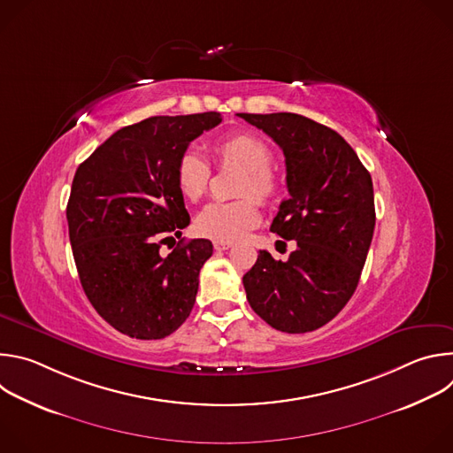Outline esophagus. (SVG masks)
<instances>
[{
  "label": "esophagus",
  "mask_w": 453,
  "mask_h": 453,
  "mask_svg": "<svg viewBox=\"0 0 453 453\" xmlns=\"http://www.w3.org/2000/svg\"><path fill=\"white\" fill-rule=\"evenodd\" d=\"M213 247L217 250H227L229 247H233V243L231 242H213Z\"/></svg>",
  "instance_id": "esophagus-1"
}]
</instances>
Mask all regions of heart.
<instances>
[{
	"label": "heart",
	"mask_w": 453,
	"mask_h": 453,
	"mask_svg": "<svg viewBox=\"0 0 453 453\" xmlns=\"http://www.w3.org/2000/svg\"><path fill=\"white\" fill-rule=\"evenodd\" d=\"M213 152L220 166L243 170L236 186V197L240 199L206 206L196 220V229L199 234L215 242H236L257 227L262 220L260 210L253 200L273 204L280 196V180L271 168L273 150L262 138L238 133L217 142ZM210 179L211 168L199 152L186 150L179 157L175 182L186 201H201L210 186Z\"/></svg>",
	"instance_id": "b5f03b06"
}]
</instances>
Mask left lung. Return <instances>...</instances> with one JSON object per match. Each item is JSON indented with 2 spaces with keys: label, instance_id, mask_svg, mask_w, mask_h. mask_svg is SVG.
Returning a JSON list of instances; mask_svg holds the SVG:
<instances>
[{
  "label": "left lung",
  "instance_id": "1",
  "mask_svg": "<svg viewBox=\"0 0 453 453\" xmlns=\"http://www.w3.org/2000/svg\"><path fill=\"white\" fill-rule=\"evenodd\" d=\"M285 154L290 197L271 231L296 240L287 262L260 250L243 276L250 308L287 334L330 322L357 290L374 231L372 180L334 128L294 112L247 114Z\"/></svg>",
  "mask_w": 453,
  "mask_h": 453
}]
</instances>
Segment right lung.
I'll return each mask as SVG.
<instances>
[{
    "mask_svg": "<svg viewBox=\"0 0 453 453\" xmlns=\"http://www.w3.org/2000/svg\"><path fill=\"white\" fill-rule=\"evenodd\" d=\"M220 121L215 111L147 118L116 131L75 172L66 219L79 278L93 308L123 335L165 339L196 304L211 242L181 238L168 255L160 245H173L189 226L177 161Z\"/></svg>",
    "mask_w": 453,
    "mask_h": 453,
    "instance_id": "1",
    "label": "right lung"
}]
</instances>
